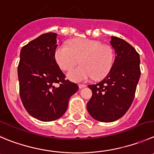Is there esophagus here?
Wrapping results in <instances>:
<instances>
[{
	"label": "esophagus",
	"mask_w": 154,
	"mask_h": 154,
	"mask_svg": "<svg viewBox=\"0 0 154 154\" xmlns=\"http://www.w3.org/2000/svg\"><path fill=\"white\" fill-rule=\"evenodd\" d=\"M87 87V85L86 84H79V88L80 89H82V88H84V87Z\"/></svg>",
	"instance_id": "obj_1"
}]
</instances>
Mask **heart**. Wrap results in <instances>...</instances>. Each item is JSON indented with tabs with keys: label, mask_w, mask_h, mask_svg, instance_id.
Segmentation results:
<instances>
[{
	"label": "heart",
	"mask_w": 154,
	"mask_h": 154,
	"mask_svg": "<svg viewBox=\"0 0 154 154\" xmlns=\"http://www.w3.org/2000/svg\"><path fill=\"white\" fill-rule=\"evenodd\" d=\"M54 58L64 70H68L80 61L81 65L69 70L67 76L72 81L84 82L104 77L111 70L114 54L109 45L90 38H77L70 41L69 46L57 45Z\"/></svg>",
	"instance_id": "heart-1"
}]
</instances>
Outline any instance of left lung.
<instances>
[{
	"label": "left lung",
	"instance_id": "obj_1",
	"mask_svg": "<svg viewBox=\"0 0 154 154\" xmlns=\"http://www.w3.org/2000/svg\"><path fill=\"white\" fill-rule=\"evenodd\" d=\"M116 58L109 74L101 82L89 85L93 96L87 111L94 119L112 122L122 117L133 102L140 76V56L125 40L111 37Z\"/></svg>",
	"mask_w": 154,
	"mask_h": 154
}]
</instances>
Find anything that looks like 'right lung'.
Returning <instances> with one entry per match:
<instances>
[{"mask_svg":"<svg viewBox=\"0 0 154 154\" xmlns=\"http://www.w3.org/2000/svg\"><path fill=\"white\" fill-rule=\"evenodd\" d=\"M57 33L39 35L22 48L18 65L20 96L26 110L42 122L61 118L70 97L78 90L74 83L65 80L54 58Z\"/></svg>","mask_w":154,"mask_h":154,"instance_id":"right-lung-1","label":"right lung"}]
</instances>
